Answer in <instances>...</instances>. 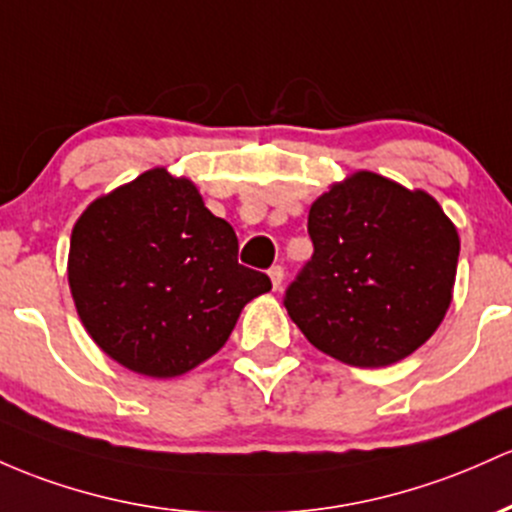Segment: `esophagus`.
<instances>
[{"label":"esophagus","instance_id":"esophagus-1","mask_svg":"<svg viewBox=\"0 0 512 512\" xmlns=\"http://www.w3.org/2000/svg\"><path fill=\"white\" fill-rule=\"evenodd\" d=\"M269 279H272V286H274V289H282V282H284V267H282V265L269 267Z\"/></svg>","mask_w":512,"mask_h":512}]
</instances>
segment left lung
Wrapping results in <instances>:
<instances>
[{"label": "left lung", "mask_w": 512, "mask_h": 512, "mask_svg": "<svg viewBox=\"0 0 512 512\" xmlns=\"http://www.w3.org/2000/svg\"><path fill=\"white\" fill-rule=\"evenodd\" d=\"M313 255L284 294L308 342L352 367H389L437 330L459 235L435 199L357 172L313 201Z\"/></svg>", "instance_id": "8db88e82"}]
</instances>
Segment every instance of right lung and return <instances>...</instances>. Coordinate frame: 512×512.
I'll return each instance as SVG.
<instances>
[{
    "label": "right lung",
    "mask_w": 512,
    "mask_h": 512,
    "mask_svg": "<svg viewBox=\"0 0 512 512\" xmlns=\"http://www.w3.org/2000/svg\"><path fill=\"white\" fill-rule=\"evenodd\" d=\"M67 279L92 340L155 379L216 355L245 303L272 289L265 272L238 262L233 226L162 167L87 206Z\"/></svg>",
    "instance_id": "obj_1"
}]
</instances>
